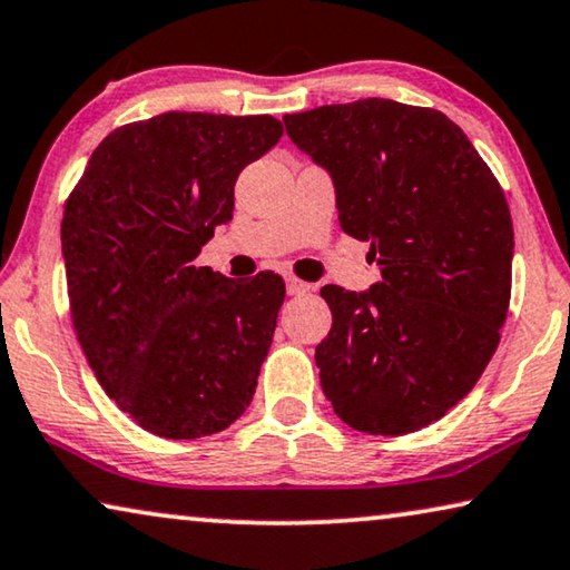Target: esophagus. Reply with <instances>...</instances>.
Segmentation results:
<instances>
[{"label":"esophagus","mask_w":570,"mask_h":570,"mask_svg":"<svg viewBox=\"0 0 570 570\" xmlns=\"http://www.w3.org/2000/svg\"><path fill=\"white\" fill-rule=\"evenodd\" d=\"M285 287H287V295H305L313 291L311 283H305V279H298V277H285Z\"/></svg>","instance_id":"obj_1"}]
</instances>
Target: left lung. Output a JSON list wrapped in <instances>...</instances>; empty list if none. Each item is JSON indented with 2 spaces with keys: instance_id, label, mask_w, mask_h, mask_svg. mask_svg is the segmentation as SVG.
Returning <instances> with one entry per match:
<instances>
[{
  "instance_id": "1",
  "label": "left lung",
  "mask_w": 570,
  "mask_h": 570,
  "mask_svg": "<svg viewBox=\"0 0 570 570\" xmlns=\"http://www.w3.org/2000/svg\"><path fill=\"white\" fill-rule=\"evenodd\" d=\"M283 120L332 175L344 234L381 265L365 293L321 287V387L357 432H416L473 391L499 346L514 257L504 189L432 107L367 97Z\"/></svg>"
}]
</instances>
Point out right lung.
I'll return each instance as SVG.
<instances>
[{
	"instance_id": "right-lung-1",
	"label": "right lung",
	"mask_w": 570,
	"mask_h": 570,
	"mask_svg": "<svg viewBox=\"0 0 570 570\" xmlns=\"http://www.w3.org/2000/svg\"><path fill=\"white\" fill-rule=\"evenodd\" d=\"M283 136L272 115L164 112L115 128L63 205L71 321L105 393L146 432L197 440L249 406L285 283L193 262L234 185Z\"/></svg>"
}]
</instances>
